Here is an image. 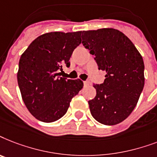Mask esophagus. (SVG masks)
Instances as JSON below:
<instances>
[{
    "mask_svg": "<svg viewBox=\"0 0 157 157\" xmlns=\"http://www.w3.org/2000/svg\"><path fill=\"white\" fill-rule=\"evenodd\" d=\"M90 84V82L89 81H83V85L84 86H88Z\"/></svg>",
    "mask_w": 157,
    "mask_h": 157,
    "instance_id": "obj_1",
    "label": "esophagus"
}]
</instances>
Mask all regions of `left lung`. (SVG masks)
<instances>
[{
  "mask_svg": "<svg viewBox=\"0 0 157 157\" xmlns=\"http://www.w3.org/2000/svg\"><path fill=\"white\" fill-rule=\"evenodd\" d=\"M82 44L94 55L99 70L105 72L96 96L88 101L100 123L116 125L131 113L144 86V63L134 44L118 30L103 28L82 32Z\"/></svg>",
  "mask_w": 157,
  "mask_h": 157,
  "instance_id": "obj_1",
  "label": "left lung"
}]
</instances>
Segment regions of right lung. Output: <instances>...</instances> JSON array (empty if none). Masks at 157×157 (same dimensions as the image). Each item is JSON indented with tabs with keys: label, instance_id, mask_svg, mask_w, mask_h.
<instances>
[{
	"label": "right lung",
	"instance_id": "obj_1",
	"mask_svg": "<svg viewBox=\"0 0 157 157\" xmlns=\"http://www.w3.org/2000/svg\"><path fill=\"white\" fill-rule=\"evenodd\" d=\"M82 31L50 32L32 41L20 57L17 83L27 109L36 119L52 122L68 110L74 96L82 88L80 79L59 76L70 66L74 50L81 44Z\"/></svg>",
	"mask_w": 157,
	"mask_h": 157
}]
</instances>
